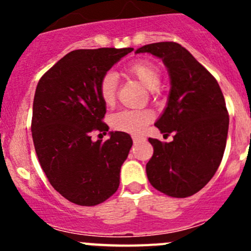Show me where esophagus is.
Wrapping results in <instances>:
<instances>
[{
	"label": "esophagus",
	"mask_w": 251,
	"mask_h": 251,
	"mask_svg": "<svg viewBox=\"0 0 251 251\" xmlns=\"http://www.w3.org/2000/svg\"><path fill=\"white\" fill-rule=\"evenodd\" d=\"M143 137H139V136H133V142H134V143H138V142H141V141H143Z\"/></svg>",
	"instance_id": "1"
}]
</instances>
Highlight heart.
I'll use <instances>...</instances> for the list:
<instances>
[{"label": "heart", "instance_id": "heart-1", "mask_svg": "<svg viewBox=\"0 0 251 251\" xmlns=\"http://www.w3.org/2000/svg\"><path fill=\"white\" fill-rule=\"evenodd\" d=\"M127 74L136 77L142 85L148 90H156L161 85V72L151 61L139 60L130 64L127 68ZM117 75L114 73H106L99 83V97L105 105L110 106L114 104L117 95ZM152 121V113L148 110H121L115 113L110 118L112 127L122 132L139 134L145 130L148 123Z\"/></svg>", "mask_w": 251, "mask_h": 251}]
</instances>
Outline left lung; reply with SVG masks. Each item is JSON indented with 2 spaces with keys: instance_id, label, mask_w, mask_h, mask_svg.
Here are the masks:
<instances>
[{
  "instance_id": "8db88e82",
  "label": "left lung",
  "mask_w": 251,
  "mask_h": 251,
  "mask_svg": "<svg viewBox=\"0 0 251 251\" xmlns=\"http://www.w3.org/2000/svg\"><path fill=\"white\" fill-rule=\"evenodd\" d=\"M162 59L170 74L167 106L154 123L174 141L150 138L153 156L146 166L153 187L183 199L199 192L221 163L229 130V113L216 79L185 48L166 41L145 45L136 54Z\"/></svg>"
}]
</instances>
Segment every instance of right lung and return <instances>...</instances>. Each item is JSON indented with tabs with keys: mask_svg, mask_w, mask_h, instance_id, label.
Instances as JSON below:
<instances>
[{
	"mask_svg": "<svg viewBox=\"0 0 251 251\" xmlns=\"http://www.w3.org/2000/svg\"><path fill=\"white\" fill-rule=\"evenodd\" d=\"M132 48L80 49L66 54L41 76L32 106L31 132L41 168L51 186L70 202L95 206L119 187V174L133 142L128 133L110 132L105 142V104L99 83Z\"/></svg>",
	"mask_w": 251,
	"mask_h": 251,
	"instance_id": "add662e5",
	"label": "right lung"
}]
</instances>
